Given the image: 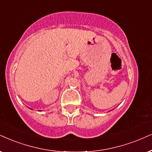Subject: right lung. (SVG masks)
Listing matches in <instances>:
<instances>
[{"label":"right lung","instance_id":"obj_1","mask_svg":"<svg viewBox=\"0 0 152 152\" xmlns=\"http://www.w3.org/2000/svg\"><path fill=\"white\" fill-rule=\"evenodd\" d=\"M30 109V108H29ZM38 111H41V110H38Z\"/></svg>","mask_w":152,"mask_h":152}]
</instances>
